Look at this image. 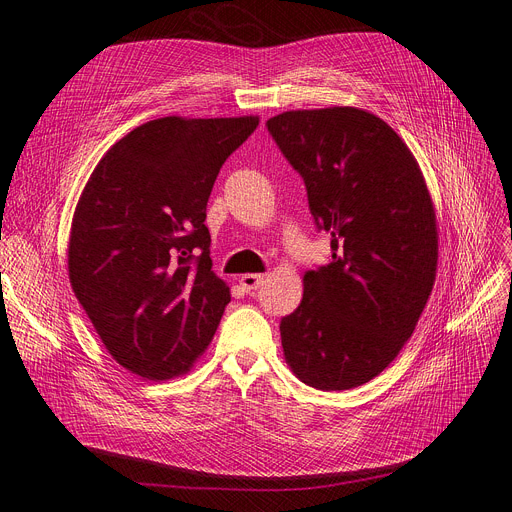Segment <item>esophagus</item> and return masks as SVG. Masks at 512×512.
I'll return each instance as SVG.
<instances>
[{
  "label": "esophagus",
  "mask_w": 512,
  "mask_h": 512,
  "mask_svg": "<svg viewBox=\"0 0 512 512\" xmlns=\"http://www.w3.org/2000/svg\"><path fill=\"white\" fill-rule=\"evenodd\" d=\"M263 280H265L263 274H245V276H240L238 282H240L242 290L253 292V290H257L263 284Z\"/></svg>",
  "instance_id": "esophagus-1"
}]
</instances>
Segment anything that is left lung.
<instances>
[{
	"mask_svg": "<svg viewBox=\"0 0 512 512\" xmlns=\"http://www.w3.org/2000/svg\"><path fill=\"white\" fill-rule=\"evenodd\" d=\"M265 126L332 236L330 263L305 274L301 305L280 321L286 363L317 390L357 388L396 359L432 294V197L409 147L365 110L284 112Z\"/></svg>",
	"mask_w": 512,
	"mask_h": 512,
	"instance_id": "1",
	"label": "left lung"
}]
</instances>
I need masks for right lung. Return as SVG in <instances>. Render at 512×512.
<instances>
[{
  "label": "right lung",
  "mask_w": 512,
  "mask_h": 512,
  "mask_svg": "<svg viewBox=\"0 0 512 512\" xmlns=\"http://www.w3.org/2000/svg\"><path fill=\"white\" fill-rule=\"evenodd\" d=\"M257 116L141 124L107 151L78 199L68 274L78 303L122 367L170 380L220 326L230 288L211 272L205 211L224 161Z\"/></svg>",
  "instance_id": "add662e5"
}]
</instances>
